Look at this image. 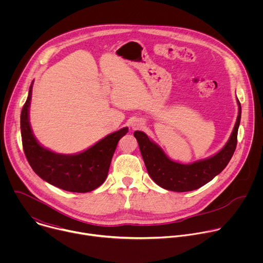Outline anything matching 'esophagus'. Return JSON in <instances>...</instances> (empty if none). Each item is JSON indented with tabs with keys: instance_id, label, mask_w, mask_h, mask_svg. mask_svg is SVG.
Wrapping results in <instances>:
<instances>
[{
	"instance_id": "34e87169",
	"label": "esophagus",
	"mask_w": 263,
	"mask_h": 263,
	"mask_svg": "<svg viewBox=\"0 0 263 263\" xmlns=\"http://www.w3.org/2000/svg\"><path fill=\"white\" fill-rule=\"evenodd\" d=\"M142 125H143V123L141 122V121H138V120H136V121H134L133 123H132V128L133 129H139V128H141L142 127Z\"/></svg>"
}]
</instances>
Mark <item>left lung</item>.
<instances>
[{
	"mask_svg": "<svg viewBox=\"0 0 263 263\" xmlns=\"http://www.w3.org/2000/svg\"><path fill=\"white\" fill-rule=\"evenodd\" d=\"M237 104V120L227 143L215 155L191 164L173 161L145 133L135 131L134 136L138 142L146 171L152 180L164 190L184 193L200 189L217 176L227 166L236 148L237 132L241 118V106L238 99Z\"/></svg>",
	"mask_w": 263,
	"mask_h": 263,
	"instance_id": "left-lung-1",
	"label": "left lung"
}]
</instances>
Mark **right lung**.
I'll use <instances>...</instances> for the list:
<instances>
[{
  "label": "right lung",
  "instance_id": "add662e5",
  "mask_svg": "<svg viewBox=\"0 0 263 263\" xmlns=\"http://www.w3.org/2000/svg\"><path fill=\"white\" fill-rule=\"evenodd\" d=\"M32 84L21 114V133L25 155L35 174L66 192L88 193L102 185L107 178L112 156L119 140L127 134L125 127L111 133L85 151L64 155L44 147L33 135L29 122Z\"/></svg>",
  "mask_w": 263,
  "mask_h": 263
}]
</instances>
